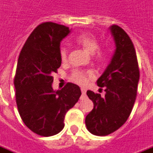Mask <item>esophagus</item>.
Segmentation results:
<instances>
[{
	"label": "esophagus",
	"instance_id": "obj_1",
	"mask_svg": "<svg viewBox=\"0 0 153 153\" xmlns=\"http://www.w3.org/2000/svg\"><path fill=\"white\" fill-rule=\"evenodd\" d=\"M81 90H82V97H81V99L85 98V97H86V92H87V89H86L85 87H82V88H81Z\"/></svg>",
	"mask_w": 153,
	"mask_h": 153
}]
</instances>
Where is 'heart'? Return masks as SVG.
I'll use <instances>...</instances> for the list:
<instances>
[{
  "mask_svg": "<svg viewBox=\"0 0 153 153\" xmlns=\"http://www.w3.org/2000/svg\"><path fill=\"white\" fill-rule=\"evenodd\" d=\"M73 42L82 46L85 50L89 53H94L98 48V42L94 36L88 32H82L81 34L77 35L73 40ZM106 55L105 51L98 50L96 53L97 57L99 59L103 58ZM60 56L62 62H65L67 57V49L65 46H62L60 50ZM92 75L91 71H86L83 70H75L71 73V80L76 83L83 84L87 82L88 76Z\"/></svg>",
  "mask_w": 153,
  "mask_h": 153,
  "instance_id": "1",
  "label": "heart"
}]
</instances>
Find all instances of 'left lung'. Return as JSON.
I'll use <instances>...</instances> for the list:
<instances>
[{
    "mask_svg": "<svg viewBox=\"0 0 153 153\" xmlns=\"http://www.w3.org/2000/svg\"><path fill=\"white\" fill-rule=\"evenodd\" d=\"M115 43L114 54L97 86L105 87L104 97L87 91L93 109L86 117V126L91 134L107 136L126 123L134 105L139 82V68L132 42L120 26L109 27Z\"/></svg>",
    "mask_w": 153,
    "mask_h": 153,
    "instance_id": "1",
    "label": "left lung"
}]
</instances>
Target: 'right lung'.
<instances>
[{
    "instance_id": "obj_1",
    "label": "right lung",
    "mask_w": 153,
    "mask_h": 153,
    "mask_svg": "<svg viewBox=\"0 0 153 153\" xmlns=\"http://www.w3.org/2000/svg\"><path fill=\"white\" fill-rule=\"evenodd\" d=\"M70 32L62 25L42 23L29 36L19 56L14 80L19 114L26 127L42 137L62 130L65 115L82 95L73 83L62 90L52 88V74L62 64L61 42Z\"/></svg>"
}]
</instances>
